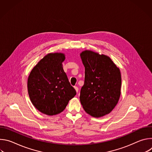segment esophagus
Listing matches in <instances>:
<instances>
[{"instance_id": "1", "label": "esophagus", "mask_w": 152, "mask_h": 152, "mask_svg": "<svg viewBox=\"0 0 152 152\" xmlns=\"http://www.w3.org/2000/svg\"><path fill=\"white\" fill-rule=\"evenodd\" d=\"M75 90L76 91V92L77 93L78 91H79V88L77 87V86H75Z\"/></svg>"}]
</instances>
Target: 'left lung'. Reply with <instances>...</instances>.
I'll return each mask as SVG.
<instances>
[{
  "label": "left lung",
  "instance_id": "8db88e82",
  "mask_svg": "<svg viewBox=\"0 0 152 152\" xmlns=\"http://www.w3.org/2000/svg\"><path fill=\"white\" fill-rule=\"evenodd\" d=\"M85 67V82L80 101L85 111L95 118L110 114L121 94L120 70L112 59L90 50L80 53Z\"/></svg>",
  "mask_w": 152,
  "mask_h": 152
}]
</instances>
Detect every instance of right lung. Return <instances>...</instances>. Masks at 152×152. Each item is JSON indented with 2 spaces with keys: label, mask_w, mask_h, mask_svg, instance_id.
<instances>
[{
  "label": "right lung",
  "mask_w": 152,
  "mask_h": 152,
  "mask_svg": "<svg viewBox=\"0 0 152 152\" xmlns=\"http://www.w3.org/2000/svg\"><path fill=\"white\" fill-rule=\"evenodd\" d=\"M63 53H50L31 70L28 79L30 100L36 109L48 115L62 112L76 91L62 67Z\"/></svg>",
  "instance_id": "add662e5"
}]
</instances>
